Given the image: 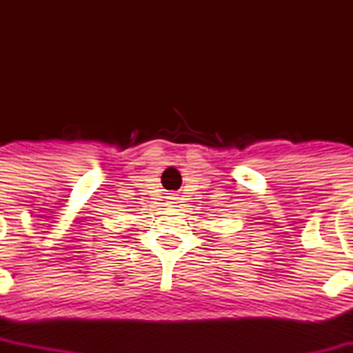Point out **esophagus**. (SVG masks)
<instances>
[{
	"label": "esophagus",
	"mask_w": 353,
	"mask_h": 353,
	"mask_svg": "<svg viewBox=\"0 0 353 353\" xmlns=\"http://www.w3.org/2000/svg\"><path fill=\"white\" fill-rule=\"evenodd\" d=\"M169 204H171V205H174V204H176V197H169Z\"/></svg>",
	"instance_id": "34e87169"
}]
</instances>
